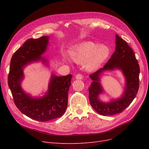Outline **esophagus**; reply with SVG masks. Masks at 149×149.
I'll list each match as a JSON object with an SVG mask.
<instances>
[{"label":"esophagus","mask_w":149,"mask_h":149,"mask_svg":"<svg viewBox=\"0 0 149 149\" xmlns=\"http://www.w3.org/2000/svg\"><path fill=\"white\" fill-rule=\"evenodd\" d=\"M83 78V76L81 74H78L75 75V79L77 80H81Z\"/></svg>","instance_id":"esophagus-1"}]
</instances>
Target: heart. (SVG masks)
Wrapping results in <instances>:
<instances>
[{
    "label": "heart",
    "instance_id": "b5f03b06",
    "mask_svg": "<svg viewBox=\"0 0 149 149\" xmlns=\"http://www.w3.org/2000/svg\"><path fill=\"white\" fill-rule=\"evenodd\" d=\"M110 49L105 45H98L92 42H83L69 49L70 56L78 63L85 62L88 71H93L101 68L110 55Z\"/></svg>",
    "mask_w": 149,
    "mask_h": 149
}]
</instances>
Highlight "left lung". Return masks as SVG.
I'll list each match as a JSON object with an SVG mask.
<instances>
[{"mask_svg":"<svg viewBox=\"0 0 149 149\" xmlns=\"http://www.w3.org/2000/svg\"><path fill=\"white\" fill-rule=\"evenodd\" d=\"M115 45V51L104 66L89 75L93 81L89 88L91 105L97 113L104 116L121 113L132 102L139 89V66L134 51L117 34ZM116 69L120 70L125 76L126 83L124 92L120 98L104 102L99 98L103 92L100 83V76L107 70Z\"/></svg>","mask_w":149,"mask_h":149,"instance_id":"1","label":"left lung"}]
</instances>
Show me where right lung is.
Returning a JSON list of instances; mask_svg holds the SVG:
<instances>
[{"label":"right lung","mask_w":149,"mask_h":149,"mask_svg":"<svg viewBox=\"0 0 149 149\" xmlns=\"http://www.w3.org/2000/svg\"><path fill=\"white\" fill-rule=\"evenodd\" d=\"M49 36L30 38L13 55L8 79L14 103L19 111L29 118L41 122L61 117L68 106V96L72 75L57 76L52 74L48 89L42 97H33L21 87L24 79L23 69L29 64L41 61L48 66L42 55L49 44Z\"/></svg>","instance_id":"add662e5"}]
</instances>
